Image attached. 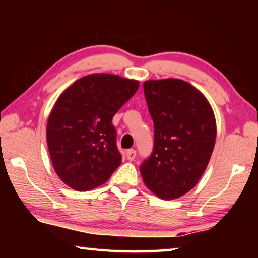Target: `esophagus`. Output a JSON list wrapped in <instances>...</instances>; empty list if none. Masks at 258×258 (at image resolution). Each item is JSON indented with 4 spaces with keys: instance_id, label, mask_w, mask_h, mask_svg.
Returning <instances> with one entry per match:
<instances>
[{
    "instance_id": "obj_1",
    "label": "esophagus",
    "mask_w": 258,
    "mask_h": 258,
    "mask_svg": "<svg viewBox=\"0 0 258 258\" xmlns=\"http://www.w3.org/2000/svg\"><path fill=\"white\" fill-rule=\"evenodd\" d=\"M135 156H137V151L134 149H130L126 151V158H127L130 161H132L135 159Z\"/></svg>"
}]
</instances>
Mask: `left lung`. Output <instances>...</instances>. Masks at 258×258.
Returning <instances> with one entry per match:
<instances>
[{
  "label": "left lung",
  "mask_w": 258,
  "mask_h": 258,
  "mask_svg": "<svg viewBox=\"0 0 258 258\" xmlns=\"http://www.w3.org/2000/svg\"><path fill=\"white\" fill-rule=\"evenodd\" d=\"M143 90L155 142L140 172L148 189L159 198H180L197 184L211 159L215 116L204 94L182 80L147 81Z\"/></svg>",
  "instance_id": "left-lung-1"
}]
</instances>
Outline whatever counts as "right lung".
Listing matches in <instances>:
<instances>
[{
  "label": "right lung",
  "mask_w": 258,
  "mask_h": 258,
  "mask_svg": "<svg viewBox=\"0 0 258 258\" xmlns=\"http://www.w3.org/2000/svg\"><path fill=\"white\" fill-rule=\"evenodd\" d=\"M139 82L110 74L80 78L56 100L46 141L54 171L76 191L103 184L121 164L112 117L133 97Z\"/></svg>",
  "instance_id": "right-lung-1"
}]
</instances>
